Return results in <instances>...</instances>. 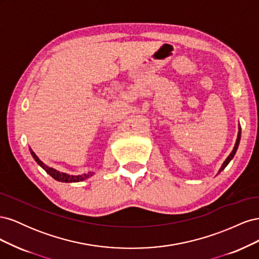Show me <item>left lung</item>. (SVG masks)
<instances>
[{"instance_id":"8db88e82","label":"left lung","mask_w":259,"mask_h":259,"mask_svg":"<svg viewBox=\"0 0 259 259\" xmlns=\"http://www.w3.org/2000/svg\"><path fill=\"white\" fill-rule=\"evenodd\" d=\"M240 139H241V127L239 126V133H238V138H237L236 145H234V147H233V150H232V151H231V153L228 155V158H227V159L225 160V162L223 163V165H222L221 169L218 170V173H221V171H222L223 169H225V167H226L227 165H228L229 162L233 159L234 154H236V152H237V150H238V147H239V144H240Z\"/></svg>"}]
</instances>
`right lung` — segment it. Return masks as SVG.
<instances>
[{"label":"right lung","instance_id":"1","mask_svg":"<svg viewBox=\"0 0 259 259\" xmlns=\"http://www.w3.org/2000/svg\"><path fill=\"white\" fill-rule=\"evenodd\" d=\"M30 151H31V155L33 156V159L35 160V162L38 164V165H40L46 171V173H48L49 175H51L54 179L58 180V182H62V183H77V182H82V180L89 178V177H91L93 175L92 171H90L89 174H84V175H68L66 173H61V171H59L57 169H55V168H52V167H50L48 165H45V164L40 159L37 158L36 154L32 150H31V149H30Z\"/></svg>","mask_w":259,"mask_h":259}]
</instances>
